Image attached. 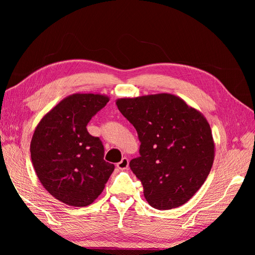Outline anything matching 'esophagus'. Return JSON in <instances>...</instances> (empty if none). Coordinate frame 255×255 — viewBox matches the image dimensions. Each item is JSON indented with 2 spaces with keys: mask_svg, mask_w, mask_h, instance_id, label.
<instances>
[{
  "mask_svg": "<svg viewBox=\"0 0 255 255\" xmlns=\"http://www.w3.org/2000/svg\"><path fill=\"white\" fill-rule=\"evenodd\" d=\"M117 167L121 169V170H126V169L128 168V159L127 157H123L117 164Z\"/></svg>",
  "mask_w": 255,
  "mask_h": 255,
  "instance_id": "34e87169",
  "label": "esophagus"
}]
</instances>
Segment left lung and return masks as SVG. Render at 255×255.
<instances>
[{
    "label": "left lung",
    "mask_w": 255,
    "mask_h": 255,
    "mask_svg": "<svg viewBox=\"0 0 255 255\" xmlns=\"http://www.w3.org/2000/svg\"><path fill=\"white\" fill-rule=\"evenodd\" d=\"M116 104L138 133L140 156L129 167L146 201L163 211L186 203L214 163L215 143L203 114L171 94L121 98Z\"/></svg>",
    "instance_id": "8db88e82"
}]
</instances>
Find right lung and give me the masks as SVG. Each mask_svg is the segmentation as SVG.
Returning a JSON list of instances; mask_svg holds the SVG:
<instances>
[{"mask_svg":"<svg viewBox=\"0 0 255 255\" xmlns=\"http://www.w3.org/2000/svg\"><path fill=\"white\" fill-rule=\"evenodd\" d=\"M110 98L73 94L45 114L30 141V157L42 186L58 201L90 205L102 194L115 166L104 160V146L87 123Z\"/></svg>","mask_w":255,"mask_h":255,"instance_id":"1","label":"right lung"}]
</instances>
